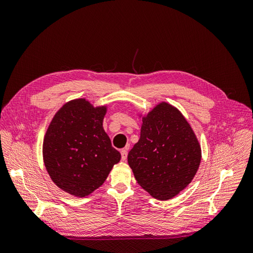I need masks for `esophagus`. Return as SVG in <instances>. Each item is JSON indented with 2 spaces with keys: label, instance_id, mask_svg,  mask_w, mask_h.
Masks as SVG:
<instances>
[{
  "label": "esophagus",
  "instance_id": "34e87169",
  "mask_svg": "<svg viewBox=\"0 0 253 253\" xmlns=\"http://www.w3.org/2000/svg\"><path fill=\"white\" fill-rule=\"evenodd\" d=\"M127 157V150L126 149H122L121 150V159L126 160Z\"/></svg>",
  "mask_w": 253,
  "mask_h": 253
}]
</instances>
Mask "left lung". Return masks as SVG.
Segmentation results:
<instances>
[{"instance_id": "obj_1", "label": "left lung", "mask_w": 253, "mask_h": 253, "mask_svg": "<svg viewBox=\"0 0 253 253\" xmlns=\"http://www.w3.org/2000/svg\"><path fill=\"white\" fill-rule=\"evenodd\" d=\"M201 159V145L192 127L167 102L142 117L140 138L127 155L137 182L159 201L170 200L185 189Z\"/></svg>"}]
</instances>
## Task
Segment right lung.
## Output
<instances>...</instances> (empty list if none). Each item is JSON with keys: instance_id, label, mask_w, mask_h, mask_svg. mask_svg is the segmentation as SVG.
<instances>
[{"instance_id": "obj_1", "label": "right lung", "mask_w": 253, "mask_h": 253, "mask_svg": "<svg viewBox=\"0 0 253 253\" xmlns=\"http://www.w3.org/2000/svg\"><path fill=\"white\" fill-rule=\"evenodd\" d=\"M106 106L85 99L65 103L44 136L43 160L51 180L68 194L84 197L108 177L120 153L112 147L102 122Z\"/></svg>"}]
</instances>
